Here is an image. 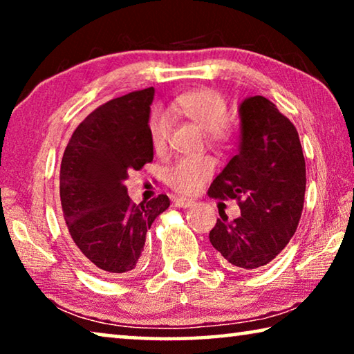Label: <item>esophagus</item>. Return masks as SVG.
I'll list each match as a JSON object with an SVG mask.
<instances>
[{
    "label": "esophagus",
    "mask_w": 354,
    "mask_h": 354,
    "mask_svg": "<svg viewBox=\"0 0 354 354\" xmlns=\"http://www.w3.org/2000/svg\"><path fill=\"white\" fill-rule=\"evenodd\" d=\"M194 205V201L189 198H184V196H179V198H175V206L178 207H190Z\"/></svg>",
    "instance_id": "obj_1"
}]
</instances>
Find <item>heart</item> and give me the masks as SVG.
I'll use <instances>...</instances> for the list:
<instances>
[{
	"label": "heart",
	"instance_id": "b5f03b06",
	"mask_svg": "<svg viewBox=\"0 0 354 354\" xmlns=\"http://www.w3.org/2000/svg\"><path fill=\"white\" fill-rule=\"evenodd\" d=\"M170 112L190 120L206 131V139L217 148H227L234 139V131L226 122L227 103L223 95L214 88H196L184 92L171 101ZM171 131V118L167 112L154 109L148 117V136L154 153L167 149ZM215 164L211 158L181 159L167 173V183L173 190L184 195H194L212 176Z\"/></svg>",
	"mask_w": 354,
	"mask_h": 354
}]
</instances>
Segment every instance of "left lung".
Here are the masks:
<instances>
[{"instance_id":"obj_1","label":"left lung","mask_w":354,"mask_h":354,"mask_svg":"<svg viewBox=\"0 0 354 354\" xmlns=\"http://www.w3.org/2000/svg\"><path fill=\"white\" fill-rule=\"evenodd\" d=\"M239 153L209 187V196L236 200L241 217L220 214L209 241L232 270L272 262L295 234L304 205L306 162L298 131L270 100L256 95L241 104Z\"/></svg>"}]
</instances>
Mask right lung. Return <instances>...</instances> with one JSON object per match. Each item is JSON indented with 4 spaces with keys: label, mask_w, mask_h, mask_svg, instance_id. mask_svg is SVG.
Wrapping results in <instances>:
<instances>
[{
    "label": "right lung",
    "mask_w": 354,
    "mask_h": 354,
    "mask_svg": "<svg viewBox=\"0 0 354 354\" xmlns=\"http://www.w3.org/2000/svg\"><path fill=\"white\" fill-rule=\"evenodd\" d=\"M154 88L101 104L77 124L65 148L59 192L71 243L95 272L123 278L140 266L145 237L170 200L131 201L129 171L153 160L148 136Z\"/></svg>",
    "instance_id": "obj_1"
}]
</instances>
